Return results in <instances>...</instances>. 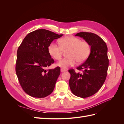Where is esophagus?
<instances>
[{
    "label": "esophagus",
    "instance_id": "obj_1",
    "mask_svg": "<svg viewBox=\"0 0 124 124\" xmlns=\"http://www.w3.org/2000/svg\"><path fill=\"white\" fill-rule=\"evenodd\" d=\"M66 71V69H63V68H61V71L62 72H65V71Z\"/></svg>",
    "mask_w": 124,
    "mask_h": 124
}]
</instances>
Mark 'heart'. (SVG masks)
Returning a JSON list of instances; mask_svg holds the SVG:
<instances>
[{
    "mask_svg": "<svg viewBox=\"0 0 124 124\" xmlns=\"http://www.w3.org/2000/svg\"><path fill=\"white\" fill-rule=\"evenodd\" d=\"M61 46L57 43L52 42L48 47V53L52 57L56 60L62 58L63 50H69L67 58L61 60L57 63V66L67 68L73 66L76 63H81L86 61L91 52L89 44L82 41L81 39L73 36L66 37L59 41Z\"/></svg>",
    "mask_w": 124,
    "mask_h": 124,
    "instance_id": "heart-1",
    "label": "heart"
}]
</instances>
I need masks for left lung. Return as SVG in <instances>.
Instances as JSON below:
<instances>
[{
  "label": "left lung",
  "mask_w": 124,
  "mask_h": 124,
  "mask_svg": "<svg viewBox=\"0 0 124 124\" xmlns=\"http://www.w3.org/2000/svg\"><path fill=\"white\" fill-rule=\"evenodd\" d=\"M75 36L83 38L89 44L91 53L77 68L83 70V73H76L73 69L69 70V86L74 95L86 98L98 92L106 80L108 66V47L102 39L93 33L80 32Z\"/></svg>",
  "instance_id": "1"
}]
</instances>
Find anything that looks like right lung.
I'll use <instances>...</instances> for the list:
<instances>
[{"instance_id":"right-lung-1","label":"right lung","mask_w":124,"mask_h":124,"mask_svg":"<svg viewBox=\"0 0 124 124\" xmlns=\"http://www.w3.org/2000/svg\"><path fill=\"white\" fill-rule=\"evenodd\" d=\"M62 35L38 29L28 33L18 47L16 73L22 88L29 96L44 98L53 92L61 68L46 69L54 62L48 47L54 39Z\"/></svg>"}]
</instances>
